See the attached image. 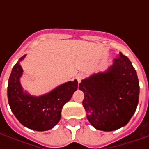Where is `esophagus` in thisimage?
Returning <instances> with one entry per match:
<instances>
[{"label":"esophagus","mask_w":149,"mask_h":149,"mask_svg":"<svg viewBox=\"0 0 149 149\" xmlns=\"http://www.w3.org/2000/svg\"><path fill=\"white\" fill-rule=\"evenodd\" d=\"M84 78V75L81 74V73H79V74H77V76H76V79L77 80L78 83H80L81 81V80Z\"/></svg>","instance_id":"34e87169"}]
</instances>
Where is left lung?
Listing matches in <instances>:
<instances>
[{"instance_id": "left-lung-1", "label": "left lung", "mask_w": 149, "mask_h": 149, "mask_svg": "<svg viewBox=\"0 0 149 149\" xmlns=\"http://www.w3.org/2000/svg\"><path fill=\"white\" fill-rule=\"evenodd\" d=\"M83 106L87 119L96 129L114 131L127 125L136 112L140 86L129 59L119 53L106 71L82 80Z\"/></svg>"}]
</instances>
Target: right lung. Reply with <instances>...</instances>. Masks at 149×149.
I'll use <instances>...</instances> for the list:
<instances>
[{
	"label": "right lung",
	"mask_w": 149,
	"mask_h": 149,
	"mask_svg": "<svg viewBox=\"0 0 149 149\" xmlns=\"http://www.w3.org/2000/svg\"><path fill=\"white\" fill-rule=\"evenodd\" d=\"M26 54L14 65L8 79V100L11 111L24 127L35 131H47L55 126L61 117L63 106L77 91V80L59 85L48 93L32 96L21 84L23 69L21 65Z\"/></svg>",
	"instance_id": "right-lung-1"
}]
</instances>
